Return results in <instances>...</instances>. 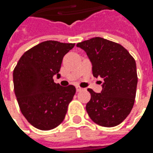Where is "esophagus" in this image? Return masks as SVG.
I'll return each mask as SVG.
<instances>
[{
	"label": "esophagus",
	"mask_w": 153,
	"mask_h": 153,
	"mask_svg": "<svg viewBox=\"0 0 153 153\" xmlns=\"http://www.w3.org/2000/svg\"><path fill=\"white\" fill-rule=\"evenodd\" d=\"M76 91L77 92H80L82 90V88H80L79 86H76Z\"/></svg>",
	"instance_id": "1"
}]
</instances>
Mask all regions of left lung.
<instances>
[{
    "instance_id": "obj_1",
    "label": "left lung",
    "mask_w": 153,
    "mask_h": 153,
    "mask_svg": "<svg viewBox=\"0 0 153 153\" xmlns=\"http://www.w3.org/2000/svg\"><path fill=\"white\" fill-rule=\"evenodd\" d=\"M76 47L85 51L94 76L104 79L100 93L88 89L91 94L86 105L89 117L103 127L120 124L134 103L138 82L135 60L123 46L101 37L82 42Z\"/></svg>"
}]
</instances>
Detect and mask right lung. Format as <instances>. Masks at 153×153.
I'll list each match as a JSON object with an SVG mask.
<instances>
[{
  "label": "right lung",
  "instance_id": "add662e5",
  "mask_svg": "<svg viewBox=\"0 0 153 153\" xmlns=\"http://www.w3.org/2000/svg\"><path fill=\"white\" fill-rule=\"evenodd\" d=\"M74 43L47 41L25 52L13 71V86L22 114L35 128L50 130L65 119L68 105L76 94L73 85L62 87L53 76H60L64 56Z\"/></svg>",
  "mask_w": 153,
  "mask_h": 153
}]
</instances>
